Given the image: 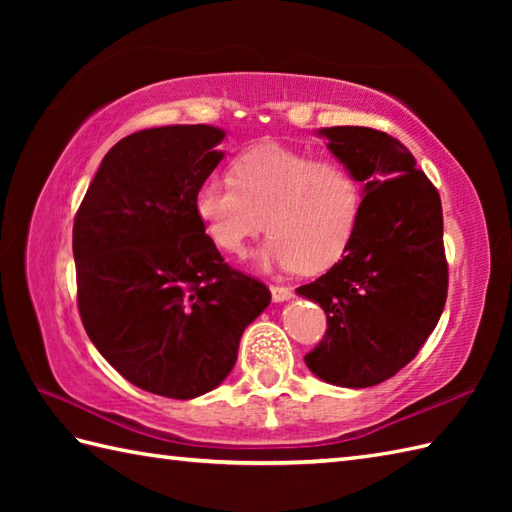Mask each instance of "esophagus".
I'll list each match as a JSON object with an SVG mask.
<instances>
[{
	"instance_id": "34e87169",
	"label": "esophagus",
	"mask_w": 512,
	"mask_h": 512,
	"mask_svg": "<svg viewBox=\"0 0 512 512\" xmlns=\"http://www.w3.org/2000/svg\"><path fill=\"white\" fill-rule=\"evenodd\" d=\"M270 295H273L275 303H281V301L292 299V290L286 286H270Z\"/></svg>"
}]
</instances>
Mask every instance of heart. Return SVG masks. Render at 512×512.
I'll return each instance as SVG.
<instances>
[{
    "instance_id": "b5f03b06",
    "label": "heart",
    "mask_w": 512,
    "mask_h": 512,
    "mask_svg": "<svg viewBox=\"0 0 512 512\" xmlns=\"http://www.w3.org/2000/svg\"><path fill=\"white\" fill-rule=\"evenodd\" d=\"M193 206L206 237L224 253H242L266 224L259 266L321 273L350 246L363 191L339 160L262 143L235 158L233 178L206 176Z\"/></svg>"
}]
</instances>
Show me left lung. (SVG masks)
<instances>
[{
	"mask_svg": "<svg viewBox=\"0 0 512 512\" xmlns=\"http://www.w3.org/2000/svg\"><path fill=\"white\" fill-rule=\"evenodd\" d=\"M319 136L363 184V206L339 262L297 288L328 314L306 365L325 383L363 389L400 372L440 321L449 286L442 204L400 140L350 125Z\"/></svg>",
	"mask_w": 512,
	"mask_h": 512,
	"instance_id": "8db88e82",
	"label": "left lung"
}]
</instances>
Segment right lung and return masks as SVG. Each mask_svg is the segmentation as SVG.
<instances>
[{
  "mask_svg": "<svg viewBox=\"0 0 512 512\" xmlns=\"http://www.w3.org/2000/svg\"><path fill=\"white\" fill-rule=\"evenodd\" d=\"M220 127L167 125L107 151L74 217L83 328L105 361L151 394L189 400L231 374L270 290L206 237L195 191L220 165Z\"/></svg>",
  "mask_w": 512,
  "mask_h": 512,
  "instance_id": "obj_1",
  "label": "right lung"
}]
</instances>
